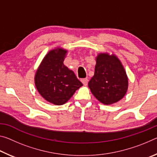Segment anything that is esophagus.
I'll return each mask as SVG.
<instances>
[{
    "label": "esophagus",
    "instance_id": "esophagus-1",
    "mask_svg": "<svg viewBox=\"0 0 157 157\" xmlns=\"http://www.w3.org/2000/svg\"><path fill=\"white\" fill-rule=\"evenodd\" d=\"M81 81L82 83H83V84L84 85V86H86L87 84H88V79L87 78H84V79H82Z\"/></svg>",
    "mask_w": 157,
    "mask_h": 157
}]
</instances>
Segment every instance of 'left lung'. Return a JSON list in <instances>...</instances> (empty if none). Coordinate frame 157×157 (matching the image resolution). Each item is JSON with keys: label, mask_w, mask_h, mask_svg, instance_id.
<instances>
[{"label": "left lung", "mask_w": 157, "mask_h": 157, "mask_svg": "<svg viewBox=\"0 0 157 157\" xmlns=\"http://www.w3.org/2000/svg\"><path fill=\"white\" fill-rule=\"evenodd\" d=\"M94 75L88 86L93 95L109 105L123 99L128 89V77L121 60L114 54L100 52L96 57Z\"/></svg>", "instance_id": "1"}]
</instances>
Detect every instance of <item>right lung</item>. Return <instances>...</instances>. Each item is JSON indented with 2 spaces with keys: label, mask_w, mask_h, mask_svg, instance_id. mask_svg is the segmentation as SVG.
<instances>
[{
  "label": "right lung",
  "mask_w": 157,
  "mask_h": 157,
  "mask_svg": "<svg viewBox=\"0 0 157 157\" xmlns=\"http://www.w3.org/2000/svg\"><path fill=\"white\" fill-rule=\"evenodd\" d=\"M68 50L55 48L42 59L34 75V84L42 98L55 105H62L83 86L73 71L63 64Z\"/></svg>",
  "instance_id": "1"
}]
</instances>
